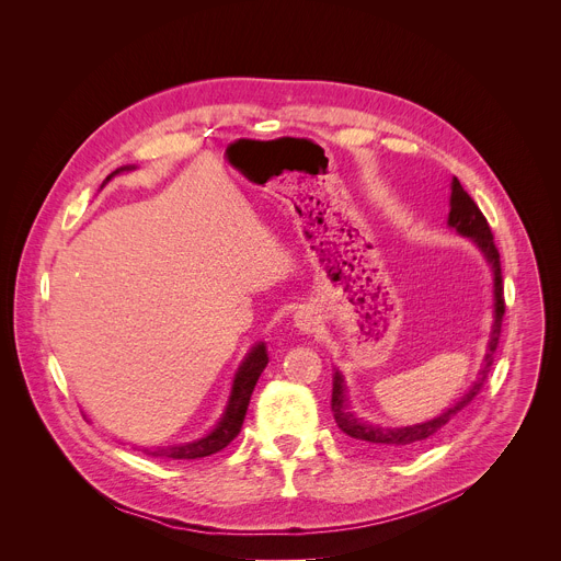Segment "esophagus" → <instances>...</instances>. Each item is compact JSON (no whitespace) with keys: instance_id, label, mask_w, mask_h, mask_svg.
Wrapping results in <instances>:
<instances>
[{"instance_id":"34e87169","label":"esophagus","mask_w":561,"mask_h":561,"mask_svg":"<svg viewBox=\"0 0 561 561\" xmlns=\"http://www.w3.org/2000/svg\"><path fill=\"white\" fill-rule=\"evenodd\" d=\"M295 327L301 333H314L319 327V317L310 308H301L295 312Z\"/></svg>"}]
</instances>
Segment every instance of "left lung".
<instances>
[{
    "mask_svg": "<svg viewBox=\"0 0 561 561\" xmlns=\"http://www.w3.org/2000/svg\"><path fill=\"white\" fill-rule=\"evenodd\" d=\"M448 228H453L461 237H468L470 242L479 249V253L484 255L486 264L491 266V275H493V327H491V335H489V344H486V355H484L482 366H479V373H477L474 381L468 386V390L457 399V402L450 409H446L437 417L426 420L422 424L397 426V428H383V426L359 420L351 411V402L346 397V379L340 373V368H335L331 409H333V417H335L337 426L348 437H353L355 442H362V444H366L375 450H381V453H407V450L420 446L422 442H426L428 437H435L437 433H442L446 428V424L463 407H468L472 402L479 390H482V386H484V381L491 373V366H493V355H495L497 344H500L502 317H504V286H502L500 253L495 249L493 232H491V226H489L486 217L482 215V210L477 208V204L470 199V195L461 188L457 178H453V182H450Z\"/></svg>",
    "mask_w": 561,
    "mask_h": 561,
    "instance_id": "1",
    "label": "left lung"
}]
</instances>
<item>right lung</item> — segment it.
Returning a JSON list of instances; mask_svg holds the SVG:
<instances>
[{"mask_svg":"<svg viewBox=\"0 0 561 561\" xmlns=\"http://www.w3.org/2000/svg\"><path fill=\"white\" fill-rule=\"evenodd\" d=\"M137 167H122L117 171H113L102 188L119 173L124 171H135ZM268 364V353H266V344L260 342L255 344L247 357L239 364L234 377H232V386H230V394H228V402L226 409L219 417V422L215 424V428L210 433H206L199 439L186 442V444H171V446H146L139 448L144 455L148 457H159V459H199V457H208L219 453L221 448H226L237 435L242 431L247 411H249V402H251V394L255 390V383L260 379V375L264 373Z\"/></svg>","mask_w":561,"mask_h":561,"instance_id":"right-lung-1","label":"right lung"}]
</instances>
